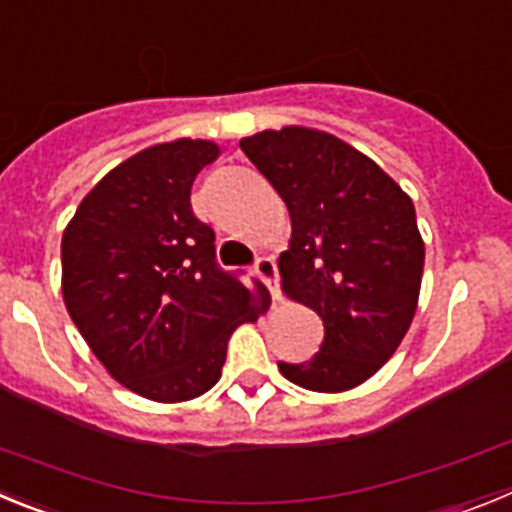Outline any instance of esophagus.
<instances>
[{
  "instance_id": "34e87169",
  "label": "esophagus",
  "mask_w": 512,
  "mask_h": 512,
  "mask_svg": "<svg viewBox=\"0 0 512 512\" xmlns=\"http://www.w3.org/2000/svg\"><path fill=\"white\" fill-rule=\"evenodd\" d=\"M253 271H256V277L269 287L274 302L282 300V292H279V274H277V264H274V259H271V256H261V259L256 261V266H253Z\"/></svg>"
}]
</instances>
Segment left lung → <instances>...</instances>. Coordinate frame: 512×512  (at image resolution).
Listing matches in <instances>:
<instances>
[{
	"label": "left lung",
	"mask_w": 512,
	"mask_h": 512,
	"mask_svg": "<svg viewBox=\"0 0 512 512\" xmlns=\"http://www.w3.org/2000/svg\"><path fill=\"white\" fill-rule=\"evenodd\" d=\"M289 210L282 292L325 328L320 351L279 372L312 392L359 387L390 361L418 310L425 243L415 207L372 158L325 130L287 125L241 138Z\"/></svg>",
	"instance_id": "8db88e82"
}]
</instances>
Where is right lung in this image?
<instances>
[{
  "instance_id": "add662e5",
  "label": "right lung",
  "mask_w": 512,
  "mask_h": 512,
  "mask_svg": "<svg viewBox=\"0 0 512 512\" xmlns=\"http://www.w3.org/2000/svg\"><path fill=\"white\" fill-rule=\"evenodd\" d=\"M217 156L202 138L143 148L94 184L63 230L71 320L110 377L153 402L212 390L230 333L269 310L264 284L217 269L215 233L189 205Z\"/></svg>"
}]
</instances>
